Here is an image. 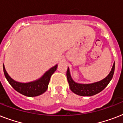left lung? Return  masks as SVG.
Here are the masks:
<instances>
[{"label": "left lung", "mask_w": 123, "mask_h": 123, "mask_svg": "<svg viewBox=\"0 0 123 123\" xmlns=\"http://www.w3.org/2000/svg\"><path fill=\"white\" fill-rule=\"evenodd\" d=\"M115 69V62L113 64L111 71L105 79L98 82H93L91 84H81L73 80L71 76L69 68L68 67L66 76L69 85V88L73 92L82 96H91L95 95L102 91L111 82L114 75Z\"/></svg>", "instance_id": "obj_1"}]
</instances>
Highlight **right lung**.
I'll list each match as a JSON object with an SVG mask.
<instances>
[{
  "mask_svg": "<svg viewBox=\"0 0 123 123\" xmlns=\"http://www.w3.org/2000/svg\"><path fill=\"white\" fill-rule=\"evenodd\" d=\"M57 68V64L52 67L47 71H46L39 79L32 82H20L15 81L8 75L6 70L5 69L4 65L3 64L4 73L7 80L10 85L16 90V91L20 92L23 95L29 96V97H34L43 94L48 89V86L50 82V77L53 73L56 71Z\"/></svg>",
  "mask_w": 123,
  "mask_h": 123,
  "instance_id": "1",
  "label": "right lung"
}]
</instances>
